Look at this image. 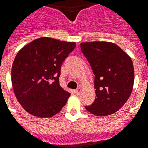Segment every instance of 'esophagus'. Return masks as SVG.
<instances>
[{
  "label": "esophagus",
  "instance_id": "obj_1",
  "mask_svg": "<svg viewBox=\"0 0 148 148\" xmlns=\"http://www.w3.org/2000/svg\"><path fill=\"white\" fill-rule=\"evenodd\" d=\"M81 92H82V89L80 88H77L76 90H74V92H75V94H76V95H80Z\"/></svg>",
  "mask_w": 148,
  "mask_h": 148
}]
</instances>
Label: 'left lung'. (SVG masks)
Segmentation results:
<instances>
[{
	"instance_id": "left-lung-1",
	"label": "left lung",
	"mask_w": 148,
	"mask_h": 148,
	"mask_svg": "<svg viewBox=\"0 0 148 148\" xmlns=\"http://www.w3.org/2000/svg\"><path fill=\"white\" fill-rule=\"evenodd\" d=\"M81 49L95 76L96 98L85 109L98 116L113 114L131 95L134 82L131 58L116 44L109 42H82Z\"/></svg>"
}]
</instances>
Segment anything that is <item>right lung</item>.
Here are the masks:
<instances>
[{
	"label": "right lung",
	"mask_w": 148,
	"mask_h": 148,
	"mask_svg": "<svg viewBox=\"0 0 148 148\" xmlns=\"http://www.w3.org/2000/svg\"><path fill=\"white\" fill-rule=\"evenodd\" d=\"M75 47L74 42L42 37L19 50L11 67V82L25 111L47 118L66 105L71 94L60 87L59 77L63 62Z\"/></svg>",
	"instance_id": "obj_1"
}]
</instances>
